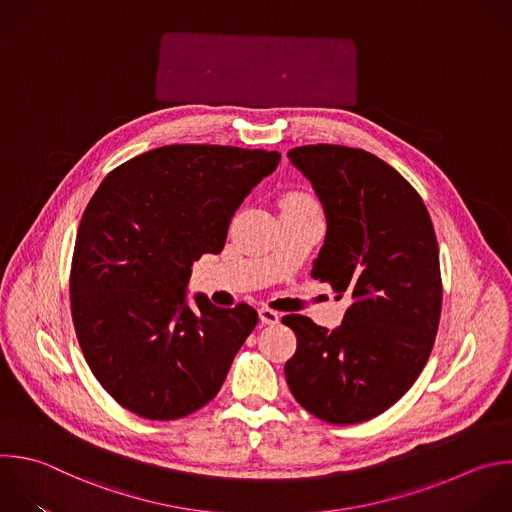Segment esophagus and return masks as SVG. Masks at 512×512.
<instances>
[{
	"mask_svg": "<svg viewBox=\"0 0 512 512\" xmlns=\"http://www.w3.org/2000/svg\"><path fill=\"white\" fill-rule=\"evenodd\" d=\"M279 313L277 311H273V309H269V307H261L259 309V319H261V323H265V325H275V323H279Z\"/></svg>",
	"mask_w": 512,
	"mask_h": 512,
	"instance_id": "1",
	"label": "esophagus"
}]
</instances>
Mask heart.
<instances>
[{
  "label": "heart",
  "instance_id": "obj_1",
  "mask_svg": "<svg viewBox=\"0 0 512 512\" xmlns=\"http://www.w3.org/2000/svg\"><path fill=\"white\" fill-rule=\"evenodd\" d=\"M283 209H319L315 199L305 193V191H293L289 195H285L283 199Z\"/></svg>",
  "mask_w": 512,
  "mask_h": 512
}]
</instances>
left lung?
<instances>
[{"label":"left lung","instance_id":"obj_1","mask_svg":"<svg viewBox=\"0 0 512 512\" xmlns=\"http://www.w3.org/2000/svg\"><path fill=\"white\" fill-rule=\"evenodd\" d=\"M287 156L327 221L311 277L352 305L331 331L305 315L283 317L297 335L285 378L319 420L366 422L394 406L430 358L442 309L434 227L414 187L362 148L309 144Z\"/></svg>","mask_w":512,"mask_h":512}]
</instances>
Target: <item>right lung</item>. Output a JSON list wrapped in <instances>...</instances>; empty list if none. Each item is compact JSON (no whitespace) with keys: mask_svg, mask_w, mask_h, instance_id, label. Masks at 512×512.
I'll use <instances>...</instances> for the list:
<instances>
[{"mask_svg":"<svg viewBox=\"0 0 512 512\" xmlns=\"http://www.w3.org/2000/svg\"><path fill=\"white\" fill-rule=\"evenodd\" d=\"M281 154L170 144L120 166L90 199L74 245L70 303L102 388L148 420H177L221 390L257 311L187 303L193 261L221 253L243 199Z\"/></svg>","mask_w":512,"mask_h":512,"instance_id":"right-lung-1","label":"right lung"}]
</instances>
